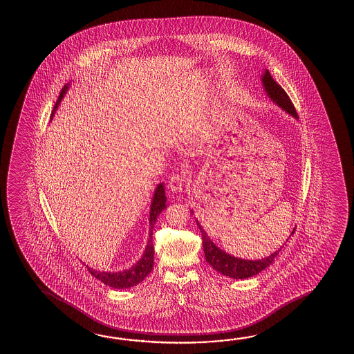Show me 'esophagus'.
<instances>
[{
  "label": "esophagus",
  "mask_w": 354,
  "mask_h": 354,
  "mask_svg": "<svg viewBox=\"0 0 354 354\" xmlns=\"http://www.w3.org/2000/svg\"><path fill=\"white\" fill-rule=\"evenodd\" d=\"M185 178L186 176L183 174H172L171 178L168 180V187L171 188L172 192H180L183 183H185Z\"/></svg>",
  "instance_id": "obj_1"
}]
</instances>
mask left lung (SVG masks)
I'll list each match as a JSON object with an SVG mask.
<instances>
[{
  "mask_svg": "<svg viewBox=\"0 0 354 354\" xmlns=\"http://www.w3.org/2000/svg\"><path fill=\"white\" fill-rule=\"evenodd\" d=\"M262 82H263L264 90L268 93L272 101H274L279 107H282L285 111L291 113L294 118L297 119V113H296L294 104L291 102V98L288 97L286 91L283 90L279 83L272 78L271 73L267 69L262 77ZM197 225L203 234V247L206 262L210 264L215 271H218V273L227 276L230 279H243L256 276L259 272L266 270L274 261V258L277 257L281 250L279 249L271 256L263 258V259H258V261H247V259L235 258L230 254H226L224 250L218 249L210 241L207 234L205 233V230L200 226L198 221H197ZM294 232L291 233V235Z\"/></svg>",
  "mask_w": 354,
  "mask_h": 354,
  "instance_id": "1",
  "label": "left lung"
}]
</instances>
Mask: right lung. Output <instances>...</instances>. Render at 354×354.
Listing matches in <instances>:
<instances>
[{
	"label": "right lung",
	"mask_w": 354,
	"mask_h": 354,
	"mask_svg": "<svg viewBox=\"0 0 354 354\" xmlns=\"http://www.w3.org/2000/svg\"><path fill=\"white\" fill-rule=\"evenodd\" d=\"M67 86H64V88L60 92L59 98L57 101V104L54 106V110L59 105L60 100L63 98V95L67 91ZM167 197L165 194V186L163 183H159L156 192L153 196V201L151 206V218H149V239L147 248L144 252L143 257L140 258V261L138 263L134 264L131 268L125 270V271L115 272H100L91 268L87 266L88 272L93 277L100 279L102 283H105L106 286L113 287V288H129V287L136 286L138 283H140L153 270V263H154V245H153V226L157 221V218L162 211L166 209Z\"/></svg>",
	"instance_id": "right-lung-1"
}]
</instances>
